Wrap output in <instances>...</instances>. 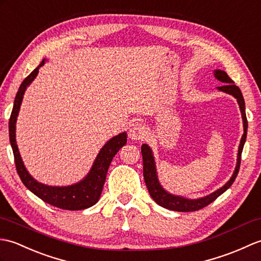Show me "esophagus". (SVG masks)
Instances as JSON below:
<instances>
[{
    "label": "esophagus",
    "mask_w": 261,
    "mask_h": 261,
    "mask_svg": "<svg viewBox=\"0 0 261 261\" xmlns=\"http://www.w3.org/2000/svg\"><path fill=\"white\" fill-rule=\"evenodd\" d=\"M146 128L142 123H138L136 121L135 124H133V126L130 127L129 129V138L132 140H136V141H143L144 138L146 137Z\"/></svg>",
    "instance_id": "esophagus-1"
}]
</instances>
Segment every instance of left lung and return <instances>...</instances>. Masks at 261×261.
I'll return each instance as SVG.
<instances>
[{
  "label": "left lung",
  "instance_id": "1",
  "mask_svg": "<svg viewBox=\"0 0 261 261\" xmlns=\"http://www.w3.org/2000/svg\"><path fill=\"white\" fill-rule=\"evenodd\" d=\"M213 73H214V77H216L219 82L223 83V85L221 87H217V89L220 91L225 92V94L233 96L237 99V101H238L242 121H244V135H242V137H241L240 145L238 148L236 169H234L232 175H231L229 181L225 183L223 187L218 189L217 191H214V192H212L209 195L202 196V198L188 199V198H184V196H181V195H175V194L167 192V191L163 187H162V184L159 179L158 171H156V164H155L153 150L147 145V144H143L141 148H142V156H143L144 179H145L146 187L148 189V192H149L150 196H152V199L159 205L165 207V209H169L172 211H177V212H191V211L200 210V209H202V207H204L206 205H209L210 203H212V202L216 200L218 196L224 193L225 191H227L231 187V185H232L237 175H238L239 167H240V161H241V153H242V149H244V145H245V142L247 138V129H248L245 99H244V96H242V94H241V90L239 89V87L233 84V82L230 79L227 72L223 70H220V69H217V70L213 71Z\"/></svg>",
  "mask_w": 261,
  "mask_h": 261
}]
</instances>
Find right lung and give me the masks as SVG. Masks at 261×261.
I'll return each instance as SVG.
<instances>
[{
	"mask_svg": "<svg viewBox=\"0 0 261 261\" xmlns=\"http://www.w3.org/2000/svg\"><path fill=\"white\" fill-rule=\"evenodd\" d=\"M47 59H43L41 63L23 80L19 90L16 92L13 109L11 113V117L9 121V135L10 143L12 146L14 154V162L16 166L17 174H19L22 183L31 191L33 194H36L38 198L44 201L45 203H49L54 206L60 207L63 210H84L87 207L95 205L100 198L103 184L106 181L107 171L111 165L113 158L117 154L118 150L123 147L127 142L126 132L112 137L105 145H103L99 153H98L95 162L92 163L90 171L88 172L82 181L73 183L66 187H52V185L43 184L38 182L36 178H33L30 173L28 172L27 167L23 163L22 158L19 152V148L16 145L15 138V124L17 119V115L20 112V107L23 100V95L27 88L33 82L39 73V69L41 68Z\"/></svg>",
	"mask_w": 261,
	"mask_h": 261,
	"instance_id": "1",
	"label": "right lung"
}]
</instances>
